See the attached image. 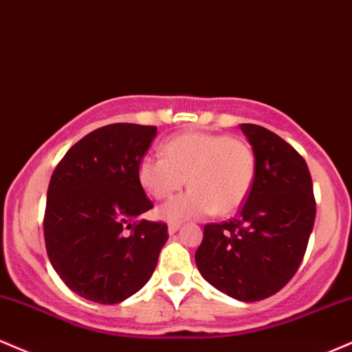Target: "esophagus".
<instances>
[{
    "instance_id": "obj_1",
    "label": "esophagus",
    "mask_w": 352,
    "mask_h": 352,
    "mask_svg": "<svg viewBox=\"0 0 352 352\" xmlns=\"http://www.w3.org/2000/svg\"><path fill=\"white\" fill-rule=\"evenodd\" d=\"M179 227H181V222H169V224H168V232H169V235L176 234L177 230H179Z\"/></svg>"
}]
</instances>
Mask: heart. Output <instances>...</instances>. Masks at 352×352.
Masks as SVG:
<instances>
[{"label":"heart","mask_w":352,"mask_h":352,"mask_svg":"<svg viewBox=\"0 0 352 352\" xmlns=\"http://www.w3.org/2000/svg\"><path fill=\"white\" fill-rule=\"evenodd\" d=\"M164 156L146 155L136 168L138 183L155 199L181 194L158 209L166 221L234 214L249 197L255 179V155L245 142L226 135L184 133L163 146Z\"/></svg>","instance_id":"heart-1"}]
</instances>
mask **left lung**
<instances>
[{"instance_id":"obj_1","label":"left lung","mask_w":352,"mask_h":352,"mask_svg":"<svg viewBox=\"0 0 352 352\" xmlns=\"http://www.w3.org/2000/svg\"><path fill=\"white\" fill-rule=\"evenodd\" d=\"M255 155V179L241 214L204 226L196 265L206 282L235 300L275 295L298 270L315 224L308 166L267 128L242 123Z\"/></svg>"}]
</instances>
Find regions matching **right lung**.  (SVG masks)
I'll list each match as a JSON object with an SVG mask.
<instances>
[{
	"label": "right lung",
	"mask_w": 352,
	"mask_h": 352,
	"mask_svg": "<svg viewBox=\"0 0 352 352\" xmlns=\"http://www.w3.org/2000/svg\"><path fill=\"white\" fill-rule=\"evenodd\" d=\"M156 126L113 123L74 144L47 189L44 241L60 280L82 298L115 305L151 278L168 226L140 219L153 208L136 168Z\"/></svg>",
	"instance_id": "right-lung-1"
}]
</instances>
